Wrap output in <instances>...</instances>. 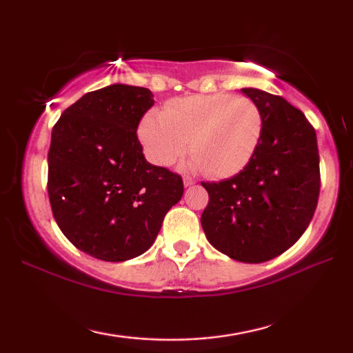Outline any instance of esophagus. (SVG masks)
<instances>
[{
    "instance_id": "34e87169",
    "label": "esophagus",
    "mask_w": 353,
    "mask_h": 353,
    "mask_svg": "<svg viewBox=\"0 0 353 353\" xmlns=\"http://www.w3.org/2000/svg\"><path fill=\"white\" fill-rule=\"evenodd\" d=\"M196 181L194 179H191V177H183V185L185 187H190V185H193Z\"/></svg>"
}]
</instances>
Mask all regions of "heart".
I'll list each match as a JSON object with an SVG mask.
<instances>
[{"mask_svg": "<svg viewBox=\"0 0 353 353\" xmlns=\"http://www.w3.org/2000/svg\"><path fill=\"white\" fill-rule=\"evenodd\" d=\"M263 134L260 107L252 99L229 93L174 99L163 113L149 112L139 137L146 157L171 166L187 152L188 168L214 179L235 176L252 160Z\"/></svg>", "mask_w": 353, "mask_h": 353, "instance_id": "1", "label": "heart"}]
</instances>
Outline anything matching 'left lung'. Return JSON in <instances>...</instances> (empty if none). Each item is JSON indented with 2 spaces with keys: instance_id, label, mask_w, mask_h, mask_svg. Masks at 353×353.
Instances as JSON below:
<instances>
[{
  "instance_id": "obj_1",
  "label": "left lung",
  "mask_w": 353,
  "mask_h": 353,
  "mask_svg": "<svg viewBox=\"0 0 353 353\" xmlns=\"http://www.w3.org/2000/svg\"><path fill=\"white\" fill-rule=\"evenodd\" d=\"M260 107L263 134L246 168L221 182H202L208 204L201 224L214 249L244 263L288 250L312 221L321 190L314 128L279 94L241 90Z\"/></svg>"
}]
</instances>
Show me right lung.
I'll list each match as a JSON object with an SVG mask.
<instances>
[{
    "mask_svg": "<svg viewBox=\"0 0 353 353\" xmlns=\"http://www.w3.org/2000/svg\"><path fill=\"white\" fill-rule=\"evenodd\" d=\"M152 97L145 87L113 83L83 94L52 128L51 210L62 234L94 259L146 252L183 194L182 177L148 163L137 137Z\"/></svg>",
    "mask_w": 353,
    "mask_h": 353,
    "instance_id": "add662e5",
    "label": "right lung"
}]
</instances>
